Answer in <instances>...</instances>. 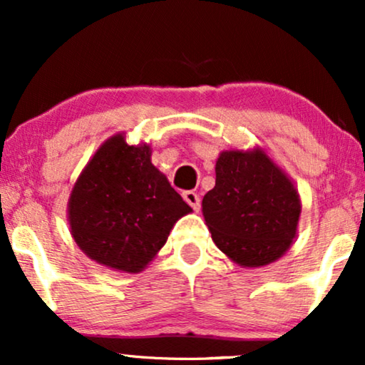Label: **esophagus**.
<instances>
[{
    "label": "esophagus",
    "mask_w": 365,
    "mask_h": 365,
    "mask_svg": "<svg viewBox=\"0 0 365 365\" xmlns=\"http://www.w3.org/2000/svg\"><path fill=\"white\" fill-rule=\"evenodd\" d=\"M182 197H184V201H186V203L190 205L192 210L200 211V208H201V200H200V196H197L195 191H184V192H182Z\"/></svg>",
    "instance_id": "1"
}]
</instances>
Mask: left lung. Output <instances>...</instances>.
<instances>
[{"label": "left lung", "mask_w": 365, "mask_h": 365, "mask_svg": "<svg viewBox=\"0 0 365 365\" xmlns=\"http://www.w3.org/2000/svg\"><path fill=\"white\" fill-rule=\"evenodd\" d=\"M203 217L223 254L244 267H260L286 254L296 237L301 201L291 179L262 148L223 150Z\"/></svg>", "instance_id": "1"}]
</instances>
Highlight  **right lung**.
Returning a JSON list of instances; mask_svg holds the SVG:
<instances>
[{
    "label": "right lung",
    "mask_w": 365,
    "mask_h": 365,
    "mask_svg": "<svg viewBox=\"0 0 365 365\" xmlns=\"http://www.w3.org/2000/svg\"><path fill=\"white\" fill-rule=\"evenodd\" d=\"M147 143L116 133L98 148L67 205L71 235L89 259L115 271L147 267L191 206L150 162Z\"/></svg>",
    "instance_id": "1"
}]
</instances>
